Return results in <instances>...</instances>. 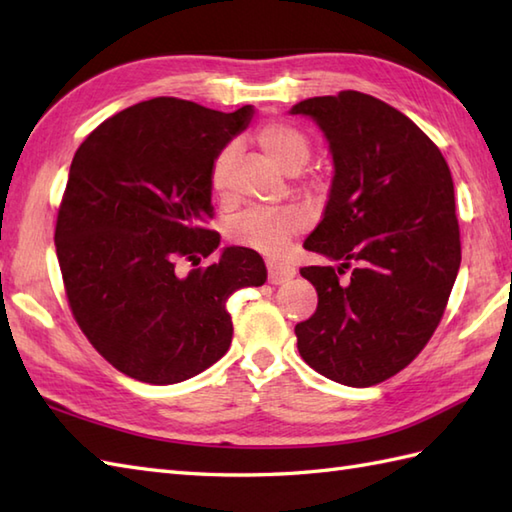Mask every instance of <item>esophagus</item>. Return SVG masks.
I'll return each mask as SVG.
<instances>
[{
    "mask_svg": "<svg viewBox=\"0 0 512 512\" xmlns=\"http://www.w3.org/2000/svg\"><path fill=\"white\" fill-rule=\"evenodd\" d=\"M292 277H295V268L268 264V281H270V284H275V286L286 284V281H290Z\"/></svg>",
    "mask_w": 512,
    "mask_h": 512,
    "instance_id": "1",
    "label": "esophagus"
}]
</instances>
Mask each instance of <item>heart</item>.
Segmentation results:
<instances>
[{
  "label": "heart",
  "instance_id": "b5f03b06",
  "mask_svg": "<svg viewBox=\"0 0 512 512\" xmlns=\"http://www.w3.org/2000/svg\"><path fill=\"white\" fill-rule=\"evenodd\" d=\"M257 143L273 158L281 169L297 173L310 158V138L299 127L288 123H268L257 132ZM235 162V147L226 145L215 156L211 165V187L215 193H226L231 184ZM306 217L297 209L279 211H248L233 224V239L237 244L255 248L259 253L279 255L286 248L288 239L297 235Z\"/></svg>",
  "mask_w": 512,
  "mask_h": 512
}]
</instances>
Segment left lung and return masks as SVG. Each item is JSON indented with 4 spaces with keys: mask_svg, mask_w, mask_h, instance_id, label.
<instances>
[{
    "mask_svg": "<svg viewBox=\"0 0 512 512\" xmlns=\"http://www.w3.org/2000/svg\"><path fill=\"white\" fill-rule=\"evenodd\" d=\"M328 140L334 178L303 248L354 265L301 268L319 306L297 323L303 361L325 378L372 387L427 345L460 270L453 178L431 138L396 107L343 90L292 105Z\"/></svg>",
    "mask_w": 512,
    "mask_h": 512,
    "instance_id": "1",
    "label": "left lung"
}]
</instances>
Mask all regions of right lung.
<instances>
[{
	"label": "right lung",
	"mask_w": 512,
	"mask_h": 512,
	"mask_svg": "<svg viewBox=\"0 0 512 512\" xmlns=\"http://www.w3.org/2000/svg\"><path fill=\"white\" fill-rule=\"evenodd\" d=\"M253 105L224 114L158 96L107 118L76 149L54 246L76 323L107 363L149 385L198 376L226 354V299L262 286L259 253L213 255L211 165L244 132Z\"/></svg>",
	"instance_id": "add662e5"
}]
</instances>
